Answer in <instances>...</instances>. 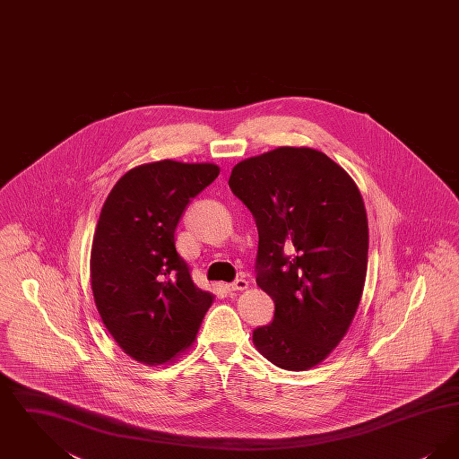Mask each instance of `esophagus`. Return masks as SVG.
Segmentation results:
<instances>
[{
	"label": "esophagus",
	"mask_w": 459,
	"mask_h": 459,
	"mask_svg": "<svg viewBox=\"0 0 459 459\" xmlns=\"http://www.w3.org/2000/svg\"><path fill=\"white\" fill-rule=\"evenodd\" d=\"M247 285H249L247 284V281L240 277L236 282H232V284L229 285V289H230V290H246Z\"/></svg>",
	"instance_id": "34e87169"
}]
</instances>
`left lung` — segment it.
<instances>
[{
    "mask_svg": "<svg viewBox=\"0 0 459 459\" xmlns=\"http://www.w3.org/2000/svg\"><path fill=\"white\" fill-rule=\"evenodd\" d=\"M229 186L256 221V284L275 303L253 342L279 368H313L361 301L368 220L359 189L327 154L290 146L242 160Z\"/></svg>",
    "mask_w": 459,
    "mask_h": 459,
    "instance_id": "1",
    "label": "left lung"
}]
</instances>
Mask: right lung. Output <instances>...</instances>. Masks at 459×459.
Wrapping results in <instances>:
<instances>
[{
    "instance_id": "add662e5",
    "label": "right lung",
    "mask_w": 459,
    "mask_h": 459,
    "mask_svg": "<svg viewBox=\"0 0 459 459\" xmlns=\"http://www.w3.org/2000/svg\"><path fill=\"white\" fill-rule=\"evenodd\" d=\"M213 163L139 165L109 191L91 249L94 303L115 342L135 361L163 365L195 339L213 294L175 249L186 206L217 177Z\"/></svg>"
}]
</instances>
